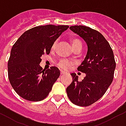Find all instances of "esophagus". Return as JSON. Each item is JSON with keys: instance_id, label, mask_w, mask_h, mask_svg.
I'll return each instance as SVG.
<instances>
[{"instance_id": "1", "label": "esophagus", "mask_w": 126, "mask_h": 126, "mask_svg": "<svg viewBox=\"0 0 126 126\" xmlns=\"http://www.w3.org/2000/svg\"><path fill=\"white\" fill-rule=\"evenodd\" d=\"M65 74V73L64 72H63V71H61V75H64Z\"/></svg>"}]
</instances>
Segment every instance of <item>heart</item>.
<instances>
[{"label":"heart","mask_w":126,"mask_h":126,"mask_svg":"<svg viewBox=\"0 0 126 126\" xmlns=\"http://www.w3.org/2000/svg\"><path fill=\"white\" fill-rule=\"evenodd\" d=\"M71 44L73 45V47H74L77 45H81V42L79 39L77 38H72L71 40ZM57 41H55L53 44V46H52V49H55L57 47ZM75 64V63L73 61L68 60V59H61V60L59 61V62L57 63V66L58 67L61 69V70L65 71H67L70 70L72 68V67Z\"/></svg>","instance_id":"heart-1"}]
</instances>
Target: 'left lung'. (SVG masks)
<instances>
[{
	"instance_id": "1",
	"label": "left lung",
	"mask_w": 126,
	"mask_h": 126,
	"mask_svg": "<svg viewBox=\"0 0 126 126\" xmlns=\"http://www.w3.org/2000/svg\"><path fill=\"white\" fill-rule=\"evenodd\" d=\"M87 44V53L77 70L86 73L81 81L71 73L72 83L66 89L67 96L75 105L91 106L105 94L112 83L115 61L112 49L100 32L82 25L70 27Z\"/></svg>"
}]
</instances>
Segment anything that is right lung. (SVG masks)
I'll use <instances>...</instances> for the list:
<instances>
[{
    "label": "right lung",
    "instance_id": "obj_1",
    "mask_svg": "<svg viewBox=\"0 0 126 126\" xmlns=\"http://www.w3.org/2000/svg\"><path fill=\"white\" fill-rule=\"evenodd\" d=\"M68 28L67 25L35 27L25 31L13 45L8 61V79L21 97L39 101L49 95L60 71L56 67L43 69L41 57L50 53L54 42Z\"/></svg>",
    "mask_w": 126,
    "mask_h": 126
}]
</instances>
